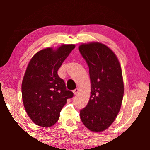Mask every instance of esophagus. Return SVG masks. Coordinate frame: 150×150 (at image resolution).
Here are the masks:
<instances>
[{
	"mask_svg": "<svg viewBox=\"0 0 150 150\" xmlns=\"http://www.w3.org/2000/svg\"><path fill=\"white\" fill-rule=\"evenodd\" d=\"M79 93V88H75V90H73V93H74V95H77V93Z\"/></svg>",
	"mask_w": 150,
	"mask_h": 150,
	"instance_id": "obj_1",
	"label": "esophagus"
}]
</instances>
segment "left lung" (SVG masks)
Masks as SVG:
<instances>
[{
	"label": "left lung",
	"instance_id": "8db88e82",
	"mask_svg": "<svg viewBox=\"0 0 150 150\" xmlns=\"http://www.w3.org/2000/svg\"><path fill=\"white\" fill-rule=\"evenodd\" d=\"M79 51L89 68L91 83L89 101L80 110L81 120L88 130L100 132L120 111L124 95L121 67L115 53L101 43L83 44Z\"/></svg>",
	"mask_w": 150,
	"mask_h": 150
}]
</instances>
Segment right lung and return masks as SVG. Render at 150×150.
I'll return each mask as SVG.
<instances>
[{"instance_id": "right-lung-1", "label": "right lung", "mask_w": 150, "mask_h": 150, "mask_svg": "<svg viewBox=\"0 0 150 150\" xmlns=\"http://www.w3.org/2000/svg\"><path fill=\"white\" fill-rule=\"evenodd\" d=\"M75 47L73 44L62 45L55 50L48 47L30 61L22 80V100L28 115L37 125L55 124L67 100L73 96L57 71Z\"/></svg>"}]
</instances>
